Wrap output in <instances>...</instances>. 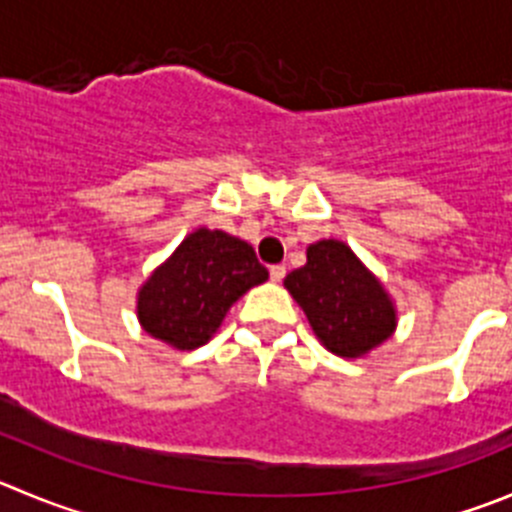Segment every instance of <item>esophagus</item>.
I'll use <instances>...</instances> for the list:
<instances>
[{"label":"esophagus","instance_id":"obj_1","mask_svg":"<svg viewBox=\"0 0 512 512\" xmlns=\"http://www.w3.org/2000/svg\"><path fill=\"white\" fill-rule=\"evenodd\" d=\"M269 274H271V281H276V284H279V281L284 279V276H286V266H281V264L271 266Z\"/></svg>","mask_w":512,"mask_h":512}]
</instances>
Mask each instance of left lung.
I'll return each instance as SVG.
<instances>
[{"instance_id":"obj_1","label":"left lung","mask_w":512,"mask_h":512,"mask_svg":"<svg viewBox=\"0 0 512 512\" xmlns=\"http://www.w3.org/2000/svg\"><path fill=\"white\" fill-rule=\"evenodd\" d=\"M316 339L337 357L359 359L397 329V306L382 281L337 238L306 248V264L284 279Z\"/></svg>"}]
</instances>
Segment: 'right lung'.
I'll return each instance as SVG.
<instances>
[{
    "label": "right lung",
    "instance_id": "add662e5",
    "mask_svg": "<svg viewBox=\"0 0 512 512\" xmlns=\"http://www.w3.org/2000/svg\"><path fill=\"white\" fill-rule=\"evenodd\" d=\"M269 279L253 248L218 228H196L138 289V321L178 352L211 342L228 309Z\"/></svg>",
    "mask_w": 512,
    "mask_h": 512
}]
</instances>
